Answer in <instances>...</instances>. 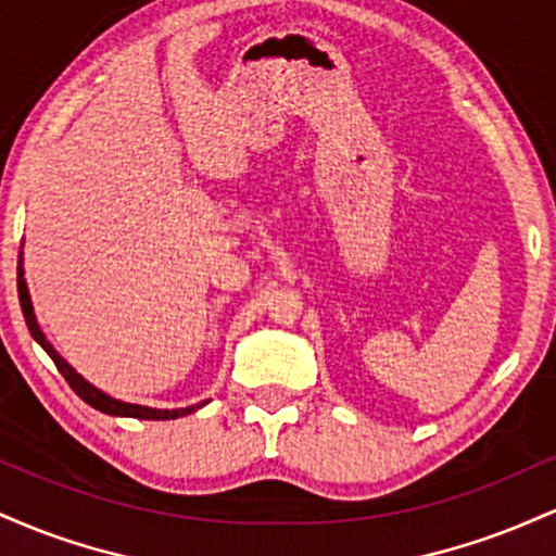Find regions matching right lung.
<instances>
[{"label":"right lung","mask_w":556,"mask_h":556,"mask_svg":"<svg viewBox=\"0 0 556 556\" xmlns=\"http://www.w3.org/2000/svg\"><path fill=\"white\" fill-rule=\"evenodd\" d=\"M17 298H21V308H23V316H25V324H28V331L30 337L41 344L43 350H47L49 358L54 361L56 371L65 376V381L70 387H73V392L78 394L83 402H88V405L96 407V410L106 413V416H123V418H143V420H172V418H182V416H190V413H195L198 407H203L206 402H201V405H190V407H177V410H159V407H146V405H132V402H123V400H114L110 394H104L101 389H96L93 384H88L83 376L75 371L70 363L62 358L60 353L49 344L47 337H43L41 327H38L36 321V314H34V305H30V295H28V285H25V277H23V251H21V258H17Z\"/></svg>","instance_id":"obj_1"}]
</instances>
